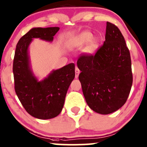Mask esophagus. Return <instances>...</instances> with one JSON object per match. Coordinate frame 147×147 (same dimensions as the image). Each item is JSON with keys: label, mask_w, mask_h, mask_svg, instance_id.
I'll return each instance as SVG.
<instances>
[{"label": "esophagus", "mask_w": 147, "mask_h": 147, "mask_svg": "<svg viewBox=\"0 0 147 147\" xmlns=\"http://www.w3.org/2000/svg\"><path fill=\"white\" fill-rule=\"evenodd\" d=\"M75 72H76V75H75V77L76 78H77L78 77V75L79 74H80V70H79V69L77 67H76V69H75Z\"/></svg>", "instance_id": "esophagus-1"}]
</instances>
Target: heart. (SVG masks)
I'll return each instance as SVG.
<instances>
[{
	"instance_id": "obj_1",
	"label": "heart",
	"mask_w": 147,
	"mask_h": 147,
	"mask_svg": "<svg viewBox=\"0 0 147 147\" xmlns=\"http://www.w3.org/2000/svg\"><path fill=\"white\" fill-rule=\"evenodd\" d=\"M93 35L92 33L89 32H84L78 35V37L75 39V40L73 42V45L75 47H80V46L83 45V44H87L89 42L92 40ZM96 47V44L94 42H92L90 47L88 48V51L92 52L95 50Z\"/></svg>"
}]
</instances>
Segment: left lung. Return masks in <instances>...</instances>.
Returning <instances> with one entry per match:
<instances>
[{"label": "left lung", "mask_w": 147, "mask_h": 147, "mask_svg": "<svg viewBox=\"0 0 147 147\" xmlns=\"http://www.w3.org/2000/svg\"><path fill=\"white\" fill-rule=\"evenodd\" d=\"M105 39L94 53H84L77 61L81 71L79 80L87 105L102 115L122 107L133 84L131 55L121 31L107 22Z\"/></svg>", "instance_id": "8db88e82"}]
</instances>
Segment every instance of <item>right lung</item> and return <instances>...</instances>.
Here are the masks:
<instances>
[{
    "label": "right lung",
    "mask_w": 147,
    "mask_h": 147,
    "mask_svg": "<svg viewBox=\"0 0 147 147\" xmlns=\"http://www.w3.org/2000/svg\"><path fill=\"white\" fill-rule=\"evenodd\" d=\"M59 30L58 27L31 29L18 42L13 60L16 95L26 112L40 119L54 118L61 113L67 90L75 77V65L71 63L53 71L48 78L38 82L30 69L28 48L33 38L52 41Z\"/></svg>",
    "instance_id": "obj_1"
}]
</instances>
